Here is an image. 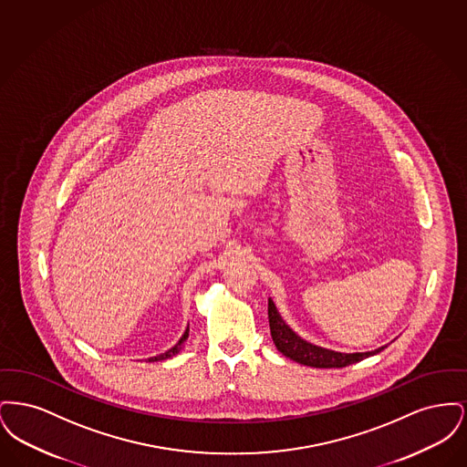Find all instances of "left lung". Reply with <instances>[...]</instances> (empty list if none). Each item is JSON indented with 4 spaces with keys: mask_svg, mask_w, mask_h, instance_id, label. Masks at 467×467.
I'll use <instances>...</instances> for the list:
<instances>
[{
    "mask_svg": "<svg viewBox=\"0 0 467 467\" xmlns=\"http://www.w3.org/2000/svg\"><path fill=\"white\" fill-rule=\"evenodd\" d=\"M267 317H269V329H271V337L284 356L289 357L292 360L310 366V368H345L350 364H356L362 358L377 356L387 345L369 350V352H354V354H345V352H336L331 348H324L318 345H313L310 341L303 339L299 334L294 333L287 326V322L282 318V315L276 310L273 299H267Z\"/></svg>",
    "mask_w": 467,
    "mask_h": 467,
    "instance_id": "8db88e82",
    "label": "left lung"
}]
</instances>
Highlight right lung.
Masks as SVG:
<instances>
[{
  "instance_id": "right-lung-1",
  "label": "right lung",
  "mask_w": 467,
  "mask_h": 467,
  "mask_svg": "<svg viewBox=\"0 0 467 467\" xmlns=\"http://www.w3.org/2000/svg\"><path fill=\"white\" fill-rule=\"evenodd\" d=\"M187 337H189V326H187V329H185V333L182 334V337L178 339L177 345H173L170 350H166L164 354H159L156 357H149L147 360L149 362H157V360H164V358H170V357L177 356L178 352L182 350V347H183V343L187 341Z\"/></svg>"
}]
</instances>
